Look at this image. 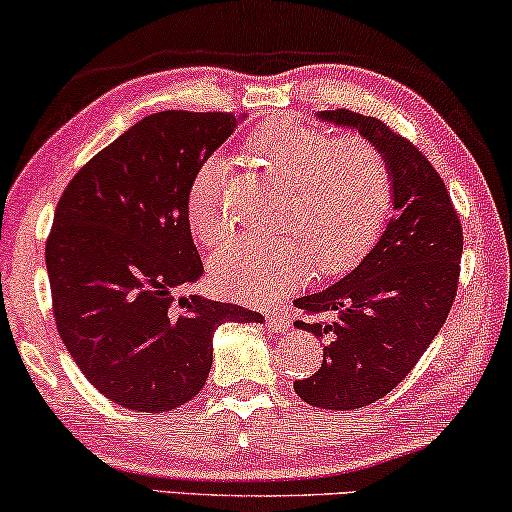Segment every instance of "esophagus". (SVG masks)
Listing matches in <instances>:
<instances>
[{
  "mask_svg": "<svg viewBox=\"0 0 512 512\" xmlns=\"http://www.w3.org/2000/svg\"><path fill=\"white\" fill-rule=\"evenodd\" d=\"M265 322H268V327L275 331H287L291 327V320L284 313H280V310H277V313L272 310V313L265 315Z\"/></svg>",
  "mask_w": 512,
  "mask_h": 512,
  "instance_id": "34e87169",
  "label": "esophagus"
}]
</instances>
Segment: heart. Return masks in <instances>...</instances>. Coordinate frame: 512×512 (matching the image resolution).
Returning a JSON list of instances; mask_svg holds the SVG:
<instances>
[{
    "mask_svg": "<svg viewBox=\"0 0 512 512\" xmlns=\"http://www.w3.org/2000/svg\"><path fill=\"white\" fill-rule=\"evenodd\" d=\"M249 150L291 185L282 216L289 235L244 237L218 249L211 275L223 289L242 298H275L308 282L313 265L320 275H341L369 254L395 199L393 167L374 141L272 119L251 136ZM225 181V162L209 157L188 185L185 221L202 247L230 235Z\"/></svg>",
    "mask_w": 512,
    "mask_h": 512,
    "instance_id": "1",
    "label": "heart"
}]
</instances>
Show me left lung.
Listing matches in <instances>:
<instances>
[{
    "label": "left lung",
    "mask_w": 512,
    "mask_h": 512,
    "mask_svg": "<svg viewBox=\"0 0 512 512\" xmlns=\"http://www.w3.org/2000/svg\"><path fill=\"white\" fill-rule=\"evenodd\" d=\"M324 122L357 129L386 152L395 178L393 218L353 272L294 305L296 327L329 338L322 367L294 383L320 409H360L414 369L447 320L459 289L463 228L440 174L414 143L381 119L324 110Z\"/></svg>",
    "instance_id": "left-lung-1"
}]
</instances>
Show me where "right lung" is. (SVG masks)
<instances>
[{
    "label": "right lung",
    "mask_w": 512,
    "mask_h": 512,
    "mask_svg": "<svg viewBox=\"0 0 512 512\" xmlns=\"http://www.w3.org/2000/svg\"><path fill=\"white\" fill-rule=\"evenodd\" d=\"M232 112L164 110L91 157L46 240L53 317L86 381L134 411H169L207 383L214 331L263 322L242 305L176 296L204 265L185 221L188 185L235 131Z\"/></svg>",
    "instance_id": "1"
}]
</instances>
